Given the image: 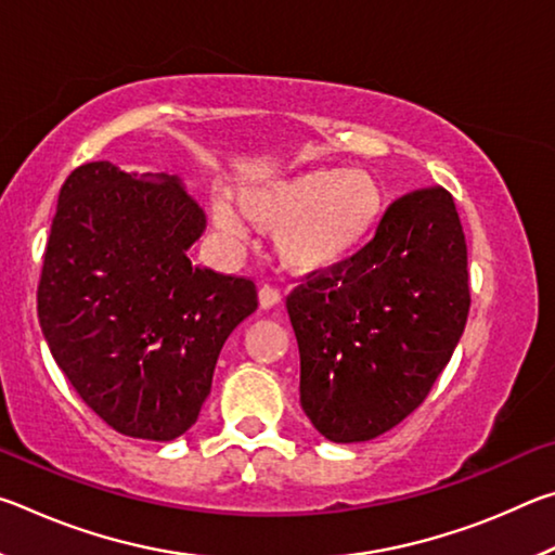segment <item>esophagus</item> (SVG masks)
I'll use <instances>...</instances> for the list:
<instances>
[{"label":"esophagus","mask_w":555,"mask_h":555,"mask_svg":"<svg viewBox=\"0 0 555 555\" xmlns=\"http://www.w3.org/2000/svg\"><path fill=\"white\" fill-rule=\"evenodd\" d=\"M281 304V294L274 286H261L259 288V306L261 308H276Z\"/></svg>","instance_id":"1"}]
</instances>
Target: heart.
<instances>
[{
    "label": "heart",
    "mask_w": 555,
    "mask_h": 555,
    "mask_svg": "<svg viewBox=\"0 0 555 555\" xmlns=\"http://www.w3.org/2000/svg\"><path fill=\"white\" fill-rule=\"evenodd\" d=\"M242 212L274 230L276 255L294 274L340 267L364 244L387 212V191L367 171L311 168L276 181L242 188ZM210 222L224 240L240 242L247 224L230 203H210Z\"/></svg>",
    "instance_id": "heart-1"
}]
</instances>
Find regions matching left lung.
I'll list each match as a JSON object with an SVG mask.
<instances>
[{
	"label": "left lung",
	"mask_w": 555,
	"mask_h": 555,
	"mask_svg": "<svg viewBox=\"0 0 555 555\" xmlns=\"http://www.w3.org/2000/svg\"><path fill=\"white\" fill-rule=\"evenodd\" d=\"M300 406L333 443L372 440L428 397L469 313L467 244L453 195L393 201L374 237L286 298Z\"/></svg>",
	"instance_id": "8db88e82"
}]
</instances>
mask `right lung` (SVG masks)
I'll return each mask as SVG.
<instances>
[{
  "instance_id": "right-lung-1",
  "label": "right lung",
  "mask_w": 555,
  "mask_h": 555,
  "mask_svg": "<svg viewBox=\"0 0 555 555\" xmlns=\"http://www.w3.org/2000/svg\"><path fill=\"white\" fill-rule=\"evenodd\" d=\"M203 230L176 176L92 162L61 188L39 323L70 387L117 434L183 436L224 340L257 311L255 281L191 264Z\"/></svg>"
}]
</instances>
